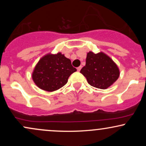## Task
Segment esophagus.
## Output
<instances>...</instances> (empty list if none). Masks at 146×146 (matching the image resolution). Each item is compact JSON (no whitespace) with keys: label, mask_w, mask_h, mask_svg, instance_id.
I'll use <instances>...</instances> for the list:
<instances>
[{"label":"esophagus","mask_w":146,"mask_h":146,"mask_svg":"<svg viewBox=\"0 0 146 146\" xmlns=\"http://www.w3.org/2000/svg\"><path fill=\"white\" fill-rule=\"evenodd\" d=\"M81 68H82V66H79V67L77 68V70H78V71H80V70H81Z\"/></svg>","instance_id":"34e87169"}]
</instances>
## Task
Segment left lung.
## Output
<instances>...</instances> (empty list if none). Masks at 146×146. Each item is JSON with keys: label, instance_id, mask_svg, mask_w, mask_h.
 Returning <instances> with one entry per match:
<instances>
[{"label": "left lung", "instance_id": "left-lung-1", "mask_svg": "<svg viewBox=\"0 0 146 146\" xmlns=\"http://www.w3.org/2000/svg\"><path fill=\"white\" fill-rule=\"evenodd\" d=\"M80 73L86 78L90 86L106 89L119 77L120 71L116 63L103 52L87 53L86 65Z\"/></svg>", "mask_w": 146, "mask_h": 146}]
</instances>
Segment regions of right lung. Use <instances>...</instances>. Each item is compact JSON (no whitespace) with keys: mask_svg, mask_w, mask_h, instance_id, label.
<instances>
[{"mask_svg":"<svg viewBox=\"0 0 146 146\" xmlns=\"http://www.w3.org/2000/svg\"><path fill=\"white\" fill-rule=\"evenodd\" d=\"M77 71L68 58L61 53H48L40 59L32 73V79L38 88L53 92L64 86L72 73Z\"/></svg>","mask_w":146,"mask_h":146,"instance_id":"1","label":"right lung"}]
</instances>
